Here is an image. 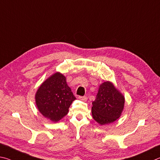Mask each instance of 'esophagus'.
Here are the masks:
<instances>
[{
	"instance_id": "34e87169",
	"label": "esophagus",
	"mask_w": 160,
	"mask_h": 160,
	"mask_svg": "<svg viewBox=\"0 0 160 160\" xmlns=\"http://www.w3.org/2000/svg\"><path fill=\"white\" fill-rule=\"evenodd\" d=\"M78 99L82 100V101H86L87 100V97L86 96H78Z\"/></svg>"
}]
</instances>
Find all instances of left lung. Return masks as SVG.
<instances>
[{
	"label": "left lung",
	"mask_w": 160,
	"mask_h": 160,
	"mask_svg": "<svg viewBox=\"0 0 160 160\" xmlns=\"http://www.w3.org/2000/svg\"><path fill=\"white\" fill-rule=\"evenodd\" d=\"M124 101V97L112 83L109 82L102 83L92 102V115L95 121L101 125L116 121L122 112Z\"/></svg>",
	"instance_id": "1"
}]
</instances>
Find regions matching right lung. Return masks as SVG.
Returning <instances> with one entry per match:
<instances>
[{"mask_svg":"<svg viewBox=\"0 0 160 160\" xmlns=\"http://www.w3.org/2000/svg\"><path fill=\"white\" fill-rule=\"evenodd\" d=\"M35 98L39 112L55 122L67 115L76 98L67 84L66 78L58 72L42 83Z\"/></svg>","mask_w":160,"mask_h":160,"instance_id":"add662e5","label":"right lung"}]
</instances>
